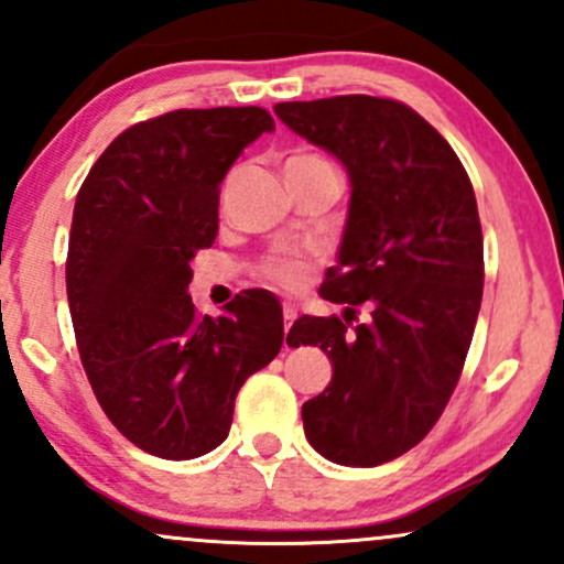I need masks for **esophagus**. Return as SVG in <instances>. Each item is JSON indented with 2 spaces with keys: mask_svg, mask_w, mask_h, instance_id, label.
<instances>
[{
  "mask_svg": "<svg viewBox=\"0 0 564 564\" xmlns=\"http://www.w3.org/2000/svg\"><path fill=\"white\" fill-rule=\"evenodd\" d=\"M294 318H296V307L291 302H283V321H286V328H291Z\"/></svg>",
  "mask_w": 564,
  "mask_h": 564,
  "instance_id": "obj_1",
  "label": "esophagus"
}]
</instances>
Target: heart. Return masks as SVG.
<instances>
[{"mask_svg": "<svg viewBox=\"0 0 564 564\" xmlns=\"http://www.w3.org/2000/svg\"><path fill=\"white\" fill-rule=\"evenodd\" d=\"M332 166L326 159L315 156V153H296V156L289 159L286 166ZM307 264L302 260H294V257H273V260H264L260 268V275L264 281L278 283V286H296L302 281Z\"/></svg>", "mask_w": 564, "mask_h": 564, "instance_id": "heart-1", "label": "heart"}]
</instances>
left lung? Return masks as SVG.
I'll list each match as a JSON object with an SVG mask.
<instances>
[{
  "label": "left lung",
  "instance_id": "1",
  "mask_svg": "<svg viewBox=\"0 0 564 564\" xmlns=\"http://www.w3.org/2000/svg\"><path fill=\"white\" fill-rule=\"evenodd\" d=\"M275 116L349 174L339 262L323 300L345 318H300L289 345H315L332 384L302 405L328 462L379 467L422 443L448 405L482 302V230L469 174L405 102L339 95L278 102ZM360 303L372 321L348 328Z\"/></svg>",
  "mask_w": 564,
  "mask_h": 564
}]
</instances>
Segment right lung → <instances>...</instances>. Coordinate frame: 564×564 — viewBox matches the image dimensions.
<instances>
[{"mask_svg":"<svg viewBox=\"0 0 564 564\" xmlns=\"http://www.w3.org/2000/svg\"><path fill=\"white\" fill-rule=\"evenodd\" d=\"M264 108H183L124 129L79 187L66 289L82 366L106 416L145 453L204 456L228 437L243 381L281 352L283 313L251 289L225 315L187 294L217 238L219 183Z\"/></svg>","mask_w":564,"mask_h":564,"instance_id":"add662e5","label":"right lung"}]
</instances>
